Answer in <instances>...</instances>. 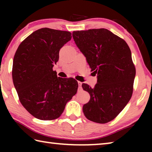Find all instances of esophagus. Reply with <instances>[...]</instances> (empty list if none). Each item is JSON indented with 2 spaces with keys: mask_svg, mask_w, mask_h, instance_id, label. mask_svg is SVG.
Here are the masks:
<instances>
[{
  "mask_svg": "<svg viewBox=\"0 0 152 152\" xmlns=\"http://www.w3.org/2000/svg\"><path fill=\"white\" fill-rule=\"evenodd\" d=\"M78 88L79 89H81L82 88V83L81 82H78Z\"/></svg>",
  "mask_w": 152,
  "mask_h": 152,
  "instance_id": "esophagus-1",
  "label": "esophagus"
}]
</instances>
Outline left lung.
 I'll return each instance as SVG.
<instances>
[{"label":"left lung","instance_id":"obj_1","mask_svg":"<svg viewBox=\"0 0 152 152\" xmlns=\"http://www.w3.org/2000/svg\"><path fill=\"white\" fill-rule=\"evenodd\" d=\"M72 36L91 71L97 74L94 88L82 85L91 96L83 113L91 121L107 123L122 111L132 96L135 68L132 52L124 40L106 29L77 31Z\"/></svg>","mask_w":152,"mask_h":152}]
</instances>
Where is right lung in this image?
I'll use <instances>...</instances> for the list:
<instances>
[{"label":"right lung","mask_w":152,"mask_h":152,"mask_svg":"<svg viewBox=\"0 0 152 152\" xmlns=\"http://www.w3.org/2000/svg\"><path fill=\"white\" fill-rule=\"evenodd\" d=\"M72 33L42 28L32 33L19 45L12 64V76L20 103L40 120L60 117L67 102L78 90L74 78L57 76L53 67L59 51L70 41Z\"/></svg>","instance_id":"add662e5"}]
</instances>
